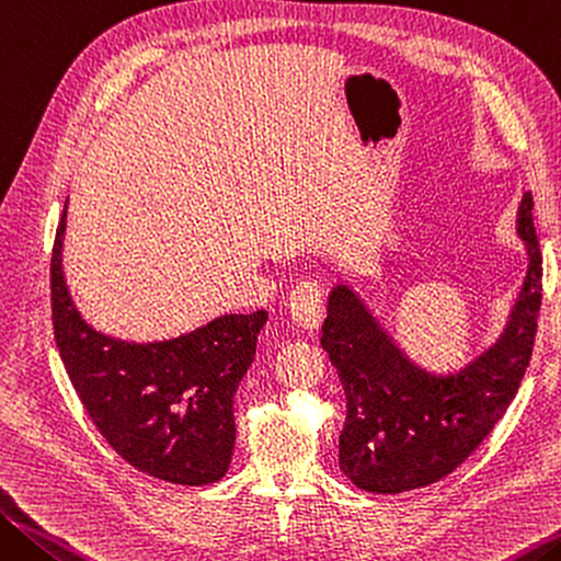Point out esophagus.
Returning <instances> with one entry per match:
<instances>
[{"label":"esophagus","mask_w":561,"mask_h":561,"mask_svg":"<svg viewBox=\"0 0 561 561\" xmlns=\"http://www.w3.org/2000/svg\"><path fill=\"white\" fill-rule=\"evenodd\" d=\"M290 316L302 330H318L323 320V290L316 280H300L290 293Z\"/></svg>","instance_id":"esophagus-1"}]
</instances>
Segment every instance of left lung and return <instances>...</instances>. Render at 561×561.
Here are the masks:
<instances>
[{"instance_id": "1", "label": "left lung", "mask_w": 561, "mask_h": 561, "mask_svg": "<svg viewBox=\"0 0 561 561\" xmlns=\"http://www.w3.org/2000/svg\"><path fill=\"white\" fill-rule=\"evenodd\" d=\"M531 194L517 208L527 275L497 341L457 370L437 373L402 351L351 283H335L320 345L343 382L341 470L355 488L400 494L457 470L519 390L541 306V253Z\"/></svg>"}]
</instances>
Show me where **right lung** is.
<instances>
[{"mask_svg": "<svg viewBox=\"0 0 561 561\" xmlns=\"http://www.w3.org/2000/svg\"><path fill=\"white\" fill-rule=\"evenodd\" d=\"M64 233L67 204L51 251V323L81 405L136 470L188 488L218 482L236 445L233 394L268 313L218 316L169 341L106 335L71 298L61 268Z\"/></svg>", "mask_w": 561, "mask_h": 561, "instance_id": "1", "label": "right lung"}]
</instances>
